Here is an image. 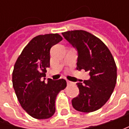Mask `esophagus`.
Wrapping results in <instances>:
<instances>
[{
    "instance_id": "obj_1",
    "label": "esophagus",
    "mask_w": 129,
    "mask_h": 129,
    "mask_svg": "<svg viewBox=\"0 0 129 129\" xmlns=\"http://www.w3.org/2000/svg\"><path fill=\"white\" fill-rule=\"evenodd\" d=\"M67 85H71V84H72L73 82H71V81H69V80H67Z\"/></svg>"
}]
</instances>
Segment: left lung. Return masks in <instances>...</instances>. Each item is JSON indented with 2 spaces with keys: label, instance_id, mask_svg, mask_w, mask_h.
<instances>
[{
  "label": "left lung",
  "instance_id": "obj_1",
  "mask_svg": "<svg viewBox=\"0 0 129 129\" xmlns=\"http://www.w3.org/2000/svg\"><path fill=\"white\" fill-rule=\"evenodd\" d=\"M62 34L77 49V70H85L90 76L83 83H77L80 93L72 100V106L80 112L95 111L108 101L116 86L117 67L113 57L100 39L86 31Z\"/></svg>",
  "mask_w": 129,
  "mask_h": 129
}]
</instances>
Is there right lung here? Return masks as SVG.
<instances>
[{
	"instance_id": "1",
	"label": "right lung",
	"mask_w": 129,
	"mask_h": 129,
	"mask_svg": "<svg viewBox=\"0 0 129 129\" xmlns=\"http://www.w3.org/2000/svg\"><path fill=\"white\" fill-rule=\"evenodd\" d=\"M58 34L37 36L24 47L15 63L13 87L23 110L37 119H47L55 113V100L67 86L64 79L44 82L50 67V49L61 42Z\"/></svg>"
}]
</instances>
